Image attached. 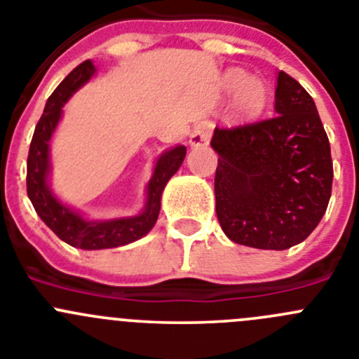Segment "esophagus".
<instances>
[{"mask_svg":"<svg viewBox=\"0 0 359 359\" xmlns=\"http://www.w3.org/2000/svg\"><path fill=\"white\" fill-rule=\"evenodd\" d=\"M211 137V126L210 123L206 121H201L194 126V130L190 132V137H189V144L192 148H203L210 142Z\"/></svg>","mask_w":359,"mask_h":359,"instance_id":"obj_1","label":"esophagus"}]
</instances>
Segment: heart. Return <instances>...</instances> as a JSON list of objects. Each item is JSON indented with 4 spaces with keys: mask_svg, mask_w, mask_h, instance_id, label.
Wrapping results in <instances>:
<instances>
[{
    "mask_svg": "<svg viewBox=\"0 0 359 359\" xmlns=\"http://www.w3.org/2000/svg\"><path fill=\"white\" fill-rule=\"evenodd\" d=\"M222 88L225 91H236L233 107L240 118H254L268 104V84L254 75L248 77L240 68H231L222 75Z\"/></svg>",
    "mask_w": 359,
    "mask_h": 359,
    "instance_id": "1",
    "label": "heart"
}]
</instances>
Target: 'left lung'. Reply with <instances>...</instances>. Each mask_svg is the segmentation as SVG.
Masks as SVG:
<instances>
[{"mask_svg": "<svg viewBox=\"0 0 359 359\" xmlns=\"http://www.w3.org/2000/svg\"><path fill=\"white\" fill-rule=\"evenodd\" d=\"M273 118L215 128L217 217L229 240L285 250L310 236L326 213L333 162L316 102L280 70Z\"/></svg>", "mask_w": 359, "mask_h": 359, "instance_id": "obj_1", "label": "left lung"}]
</instances>
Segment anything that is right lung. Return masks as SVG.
<instances>
[{"mask_svg": "<svg viewBox=\"0 0 359 359\" xmlns=\"http://www.w3.org/2000/svg\"><path fill=\"white\" fill-rule=\"evenodd\" d=\"M97 72L91 60L84 61L74 68L61 81L47 100L43 114L36 123L35 134L29 144L28 174L26 187L28 197L33 208L42 218L43 224L65 243L83 250H104L123 245L134 243L149 233L160 213V201L167 182L177 172L185 160L187 148L182 144L165 149L156 158L151 180L146 185V203L139 215L134 217L109 218V220H90L84 218L79 211L61 203L60 197L53 192L49 183L50 170V139L57 128L63 105L70 100L75 91L83 88Z\"/></svg>", "mask_w": 359, "mask_h": 359, "instance_id": "1", "label": "right lung"}]
</instances>
